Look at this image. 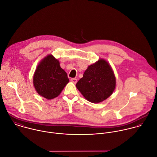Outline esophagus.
Returning a JSON list of instances; mask_svg holds the SVG:
<instances>
[{"label":"esophagus","mask_w":157,"mask_h":157,"mask_svg":"<svg viewBox=\"0 0 157 157\" xmlns=\"http://www.w3.org/2000/svg\"><path fill=\"white\" fill-rule=\"evenodd\" d=\"M71 81L73 82V83L76 84V83L77 82V79H76V78H71Z\"/></svg>","instance_id":"34e87169"}]
</instances>
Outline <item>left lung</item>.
I'll return each mask as SVG.
<instances>
[{"instance_id": "1", "label": "left lung", "mask_w": 157, "mask_h": 157, "mask_svg": "<svg viewBox=\"0 0 157 157\" xmlns=\"http://www.w3.org/2000/svg\"><path fill=\"white\" fill-rule=\"evenodd\" d=\"M76 86L86 100L97 103L113 94L116 87V78L109 63L100 59L88 67Z\"/></svg>"}]
</instances>
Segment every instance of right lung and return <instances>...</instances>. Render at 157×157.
I'll list each match as a JSON object with an SVG mask.
<instances>
[{"label": "right lung", "instance_id": "add662e5", "mask_svg": "<svg viewBox=\"0 0 157 157\" xmlns=\"http://www.w3.org/2000/svg\"><path fill=\"white\" fill-rule=\"evenodd\" d=\"M68 82L67 73L52 55H48L41 61L33 79L37 93L48 100L57 97Z\"/></svg>", "mask_w": 157, "mask_h": 157}]
</instances>
